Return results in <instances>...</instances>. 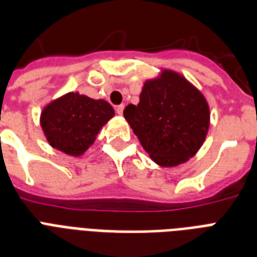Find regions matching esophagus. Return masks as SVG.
Returning a JSON list of instances; mask_svg holds the SVG:
<instances>
[{
    "mask_svg": "<svg viewBox=\"0 0 257 257\" xmlns=\"http://www.w3.org/2000/svg\"><path fill=\"white\" fill-rule=\"evenodd\" d=\"M122 112H124V105H117L116 106V113L117 114H122Z\"/></svg>",
    "mask_w": 257,
    "mask_h": 257,
    "instance_id": "34e87169",
    "label": "esophagus"
}]
</instances>
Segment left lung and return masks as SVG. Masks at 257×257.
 Instances as JSON below:
<instances>
[{
    "instance_id": "left-lung-1",
    "label": "left lung",
    "mask_w": 257,
    "mask_h": 257,
    "mask_svg": "<svg viewBox=\"0 0 257 257\" xmlns=\"http://www.w3.org/2000/svg\"><path fill=\"white\" fill-rule=\"evenodd\" d=\"M124 117L149 157L167 168L199 152L211 121L203 93L171 69L144 82L139 104L128 105Z\"/></svg>"
}]
</instances>
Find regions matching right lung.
<instances>
[{
  "label": "right lung",
  "instance_id": "1",
  "mask_svg": "<svg viewBox=\"0 0 257 257\" xmlns=\"http://www.w3.org/2000/svg\"><path fill=\"white\" fill-rule=\"evenodd\" d=\"M113 116L114 109L105 100L69 92L44 106L40 125L52 148L80 157Z\"/></svg>",
  "mask_w": 257,
  "mask_h": 257
}]
</instances>
